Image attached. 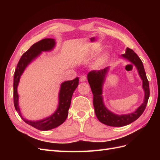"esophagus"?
I'll return each mask as SVG.
<instances>
[{"label": "esophagus", "instance_id": "1", "mask_svg": "<svg viewBox=\"0 0 160 160\" xmlns=\"http://www.w3.org/2000/svg\"><path fill=\"white\" fill-rule=\"evenodd\" d=\"M86 76L85 75H81L80 77V81L81 82H84L86 81Z\"/></svg>", "mask_w": 160, "mask_h": 160}]
</instances>
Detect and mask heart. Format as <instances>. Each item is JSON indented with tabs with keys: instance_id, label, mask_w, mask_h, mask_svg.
<instances>
[{
	"instance_id": "b5f03b06",
	"label": "heart",
	"mask_w": 160,
	"mask_h": 160,
	"mask_svg": "<svg viewBox=\"0 0 160 160\" xmlns=\"http://www.w3.org/2000/svg\"><path fill=\"white\" fill-rule=\"evenodd\" d=\"M101 47L99 46V45H96V46H93L90 49V54L93 55H95L96 53H98L100 50H101ZM104 58H105V54H103L100 55L98 59H97L96 61H95V65L97 66H99L100 65H101V63H102L103 60H104Z\"/></svg>"
}]
</instances>
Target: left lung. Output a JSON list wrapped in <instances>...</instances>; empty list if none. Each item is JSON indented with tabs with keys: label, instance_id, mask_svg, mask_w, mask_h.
I'll return each mask as SVG.
<instances>
[{
	"label": "left lung",
	"instance_id": "obj_1",
	"mask_svg": "<svg viewBox=\"0 0 160 160\" xmlns=\"http://www.w3.org/2000/svg\"><path fill=\"white\" fill-rule=\"evenodd\" d=\"M121 57L135 65L142 81V89L144 91L143 101L133 112L118 115L111 111L105 106L103 98V89L110 69L109 67L102 70L91 71L88 74V80L93 95V106L97 118L100 122L112 127H123L138 119L143 113L149 98V82L140 58L132 49H129L128 47L125 50V54L121 55Z\"/></svg>",
	"mask_w": 160,
	"mask_h": 160
}]
</instances>
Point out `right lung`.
Listing matches in <instances>:
<instances>
[{"mask_svg": "<svg viewBox=\"0 0 160 160\" xmlns=\"http://www.w3.org/2000/svg\"><path fill=\"white\" fill-rule=\"evenodd\" d=\"M56 45L55 40L53 38H45L32 45L30 49L22 55L19 60L14 75L13 98L14 105L16 111L21 119L32 127L41 131H47L59 126L66 120L69 113L72 95L79 85V78L76 77L73 80L62 82L60 86L58 95V105L55 112L49 117L42 119L32 121L24 118L19 107V95L18 86L21 77L27 67L32 61L39 57L42 52H50L54 49Z\"/></svg>", "mask_w": 160, "mask_h": 160, "instance_id": "1", "label": "right lung"}]
</instances>
